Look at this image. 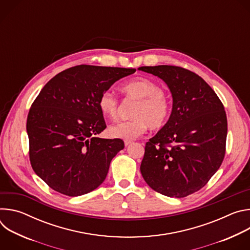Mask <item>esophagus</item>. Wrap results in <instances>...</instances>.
Wrapping results in <instances>:
<instances>
[{"mask_svg": "<svg viewBox=\"0 0 250 250\" xmlns=\"http://www.w3.org/2000/svg\"><path fill=\"white\" fill-rule=\"evenodd\" d=\"M130 144H132V140H130V139H125V146H129Z\"/></svg>", "mask_w": 250, "mask_h": 250, "instance_id": "1", "label": "esophagus"}]
</instances>
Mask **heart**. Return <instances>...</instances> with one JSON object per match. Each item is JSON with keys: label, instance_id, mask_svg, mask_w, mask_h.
Returning a JSON list of instances; mask_svg holds the SVG:
<instances>
[{"label": "heart", "instance_id": "b5f03b06", "mask_svg": "<svg viewBox=\"0 0 250 250\" xmlns=\"http://www.w3.org/2000/svg\"><path fill=\"white\" fill-rule=\"evenodd\" d=\"M121 90L127 99L136 101L131 111L133 119L110 126L111 136L131 139L144 134L148 125L152 129L164 126L170 115V103L156 82L146 77H136L125 83ZM98 105L104 118L117 120L119 101L113 93L104 92L99 98Z\"/></svg>", "mask_w": 250, "mask_h": 250}]
</instances>
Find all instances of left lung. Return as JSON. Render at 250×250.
Masks as SVG:
<instances>
[{"label":"left lung","mask_w":250,"mask_h":250,"mask_svg":"<svg viewBox=\"0 0 250 250\" xmlns=\"http://www.w3.org/2000/svg\"><path fill=\"white\" fill-rule=\"evenodd\" d=\"M138 70L162 79L173 101L169 120L146 142L141 175L164 196L186 197L203 188L224 160L225 108L215 91L190 70L171 65Z\"/></svg>","instance_id":"1"}]
</instances>
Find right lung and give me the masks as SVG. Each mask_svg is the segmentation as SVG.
Wrapping results in <instances>:
<instances>
[{
	"label": "right lung",
	"instance_id": "right-lung-1",
	"mask_svg": "<svg viewBox=\"0 0 250 250\" xmlns=\"http://www.w3.org/2000/svg\"><path fill=\"white\" fill-rule=\"evenodd\" d=\"M135 69L78 65L55 75L29 110L26 131L33 171L53 190L77 197L97 189L125 144L95 135L106 126L98 101Z\"/></svg>",
	"mask_w": 250,
	"mask_h": 250
}]
</instances>
